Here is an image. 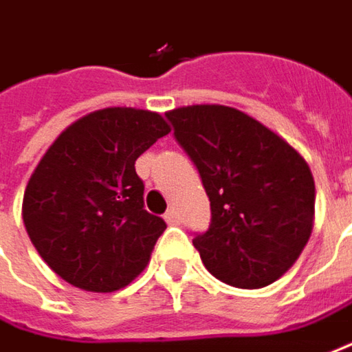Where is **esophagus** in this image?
Returning a JSON list of instances; mask_svg holds the SVG:
<instances>
[{
  "label": "esophagus",
  "mask_w": 352,
  "mask_h": 352,
  "mask_svg": "<svg viewBox=\"0 0 352 352\" xmlns=\"http://www.w3.org/2000/svg\"><path fill=\"white\" fill-rule=\"evenodd\" d=\"M163 219H165V222H167V224H171V226H175V224H179V222H181V217H179V212H177L175 208H169V210L163 214Z\"/></svg>",
  "instance_id": "esophagus-1"
}]
</instances>
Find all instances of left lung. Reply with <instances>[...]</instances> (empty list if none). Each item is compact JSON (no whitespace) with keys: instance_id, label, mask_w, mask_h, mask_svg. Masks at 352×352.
<instances>
[{"instance_id":"obj_1","label":"left lung","mask_w":352,"mask_h":352,"mask_svg":"<svg viewBox=\"0 0 352 352\" xmlns=\"http://www.w3.org/2000/svg\"><path fill=\"white\" fill-rule=\"evenodd\" d=\"M167 118L210 201V226L192 240L206 270L248 289L282 278L314 230L307 161L282 135L230 106H183Z\"/></svg>"}]
</instances>
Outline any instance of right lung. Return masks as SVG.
<instances>
[{"mask_svg":"<svg viewBox=\"0 0 352 352\" xmlns=\"http://www.w3.org/2000/svg\"><path fill=\"white\" fill-rule=\"evenodd\" d=\"M169 131L157 112L104 108L70 124L45 151L25 189L23 222L65 282L110 294L146 270L167 224L144 208L135 160Z\"/></svg>","mask_w":352,"mask_h":352,"instance_id":"1","label":"right lung"}]
</instances>
